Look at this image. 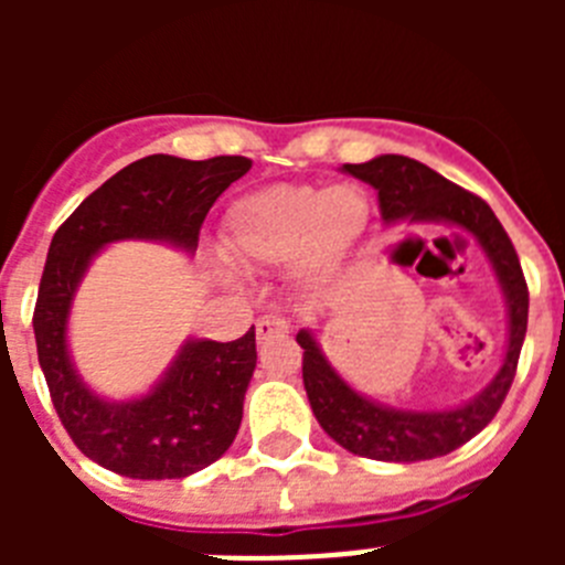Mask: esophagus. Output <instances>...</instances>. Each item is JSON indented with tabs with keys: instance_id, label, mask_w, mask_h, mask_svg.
Wrapping results in <instances>:
<instances>
[{
	"instance_id": "1",
	"label": "esophagus",
	"mask_w": 565,
	"mask_h": 565,
	"mask_svg": "<svg viewBox=\"0 0 565 565\" xmlns=\"http://www.w3.org/2000/svg\"><path fill=\"white\" fill-rule=\"evenodd\" d=\"M291 331V322L286 317H279V313H268V317L257 319V339L259 342H266L271 337H286Z\"/></svg>"
}]
</instances>
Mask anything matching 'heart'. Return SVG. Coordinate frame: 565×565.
I'll use <instances>...</instances> for the list:
<instances>
[{
	"label": "heart",
	"instance_id": "1",
	"mask_svg": "<svg viewBox=\"0 0 565 565\" xmlns=\"http://www.w3.org/2000/svg\"><path fill=\"white\" fill-rule=\"evenodd\" d=\"M367 217V198L353 183H274L228 209L226 254L239 266H279L294 257L299 277L319 282L337 271Z\"/></svg>",
	"mask_w": 565,
	"mask_h": 565
}]
</instances>
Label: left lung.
Instances as JSON below:
<instances>
[{"mask_svg": "<svg viewBox=\"0 0 565 565\" xmlns=\"http://www.w3.org/2000/svg\"><path fill=\"white\" fill-rule=\"evenodd\" d=\"M344 174L371 183L379 192V212L391 226L398 221L436 223L467 232L487 254L507 302V353L492 382L469 402L444 411H404L371 396H362L328 362L313 331L302 328V382L319 427L353 456L376 461H427L447 456L487 427L501 411L518 371L529 319V291L515 246L503 232L495 212L467 189L447 181L436 169L404 158L379 154L367 163H344Z\"/></svg>", "mask_w": 565, "mask_h": 565, "instance_id": "8db88e82", "label": "left lung"}]
</instances>
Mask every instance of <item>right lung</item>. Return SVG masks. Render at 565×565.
Wrapping results in <instances>:
<instances>
[{
    "label": "right lung",
    "mask_w": 565,
    "mask_h": 565,
    "mask_svg": "<svg viewBox=\"0 0 565 565\" xmlns=\"http://www.w3.org/2000/svg\"><path fill=\"white\" fill-rule=\"evenodd\" d=\"M252 169L243 154L186 161L149 154L113 174L58 226L39 282L33 333L50 398L89 461L118 476L186 478L232 447L257 367L254 326L234 342L186 339L143 396L104 398L70 356V308L89 263L118 239H152L194 254L214 201Z\"/></svg>",
    "instance_id": "right-lung-1"
}]
</instances>
